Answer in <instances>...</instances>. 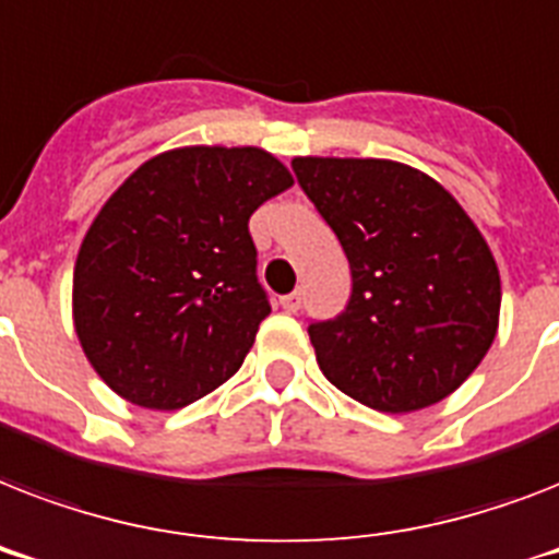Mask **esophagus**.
Wrapping results in <instances>:
<instances>
[{
	"label": "esophagus",
	"mask_w": 559,
	"mask_h": 559,
	"mask_svg": "<svg viewBox=\"0 0 559 559\" xmlns=\"http://www.w3.org/2000/svg\"><path fill=\"white\" fill-rule=\"evenodd\" d=\"M281 307H284V313H298V307H301V293H289V296L281 298Z\"/></svg>",
	"instance_id": "34e87169"
}]
</instances>
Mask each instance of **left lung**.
Instances as JSON below:
<instances>
[{
  "mask_svg": "<svg viewBox=\"0 0 559 559\" xmlns=\"http://www.w3.org/2000/svg\"><path fill=\"white\" fill-rule=\"evenodd\" d=\"M350 263L345 313L307 328L322 373L389 415L450 397L499 331L502 281L459 200L391 159H293Z\"/></svg>",
  "mask_w": 559,
  "mask_h": 559,
  "instance_id": "left-lung-1",
  "label": "left lung"
}]
</instances>
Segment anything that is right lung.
Here are the masks:
<instances>
[{
  "mask_svg": "<svg viewBox=\"0 0 559 559\" xmlns=\"http://www.w3.org/2000/svg\"><path fill=\"white\" fill-rule=\"evenodd\" d=\"M293 186L261 147H177L135 168L74 261V333L90 366L142 408L174 412L243 366L270 316L249 217Z\"/></svg>",
  "mask_w": 559,
  "mask_h": 559,
  "instance_id": "right-lung-1",
  "label": "right lung"
}]
</instances>
